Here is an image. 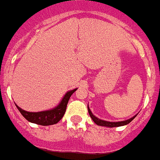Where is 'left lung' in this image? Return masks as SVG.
Instances as JSON below:
<instances>
[{"label":"left lung","mask_w":160,"mask_h":160,"mask_svg":"<svg viewBox=\"0 0 160 160\" xmlns=\"http://www.w3.org/2000/svg\"><path fill=\"white\" fill-rule=\"evenodd\" d=\"M88 113H89L90 116H91V118L94 121V122L96 123V125H98V126H102V127H107V128H114V127H121V126H124V125L128 124L129 122H131L132 121L134 118L137 117V114L134 115L132 118H128V119L127 120H123V121H118V122H109V121H105V120H102L101 118H97L96 116H95L92 112L91 111V109H90L89 106L88 105Z\"/></svg>","instance_id":"1"}]
</instances>
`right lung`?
Segmentation results:
<instances>
[{
    "instance_id": "add662e5",
    "label": "right lung",
    "mask_w": 160,
    "mask_h": 160,
    "mask_svg": "<svg viewBox=\"0 0 160 160\" xmlns=\"http://www.w3.org/2000/svg\"><path fill=\"white\" fill-rule=\"evenodd\" d=\"M77 89L78 88H75V89L66 92V94L64 95L60 102L56 106L51 109H47V110H42V111L39 112H29L21 109L20 107H18L16 104L15 105L21 113V114L30 122L42 125V126L53 125L57 123L59 120L63 118L66 111V107L68 105V100L72 93L75 91H77Z\"/></svg>"
}]
</instances>
